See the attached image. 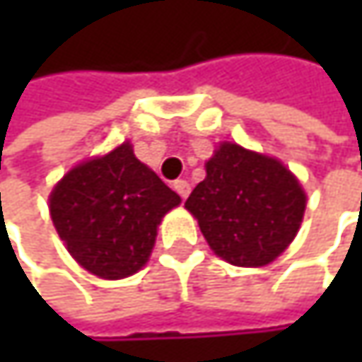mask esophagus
Returning a JSON list of instances; mask_svg holds the SVG:
<instances>
[{"label":"esophagus","mask_w":362,"mask_h":362,"mask_svg":"<svg viewBox=\"0 0 362 362\" xmlns=\"http://www.w3.org/2000/svg\"><path fill=\"white\" fill-rule=\"evenodd\" d=\"M174 190L180 194L182 199H186L188 197V192H190V184L186 180H176L174 182Z\"/></svg>","instance_id":"obj_1"}]
</instances>
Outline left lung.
I'll use <instances>...</instances> for the list:
<instances>
[{"label": "left lung", "instance_id": "1", "mask_svg": "<svg viewBox=\"0 0 362 362\" xmlns=\"http://www.w3.org/2000/svg\"><path fill=\"white\" fill-rule=\"evenodd\" d=\"M184 207L216 255L233 266H266L300 230L306 192L279 161L222 142Z\"/></svg>", "mask_w": 362, "mask_h": 362}]
</instances>
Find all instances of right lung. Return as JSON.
Returning <instances> with one entry per match:
<instances>
[{
    "instance_id": "1",
    "label": "right lung",
    "mask_w": 362,
    "mask_h": 362,
    "mask_svg": "<svg viewBox=\"0 0 362 362\" xmlns=\"http://www.w3.org/2000/svg\"><path fill=\"white\" fill-rule=\"evenodd\" d=\"M180 197L123 142L75 165L49 194V216L69 253L100 279L138 272L153 252L161 218Z\"/></svg>"
}]
</instances>
